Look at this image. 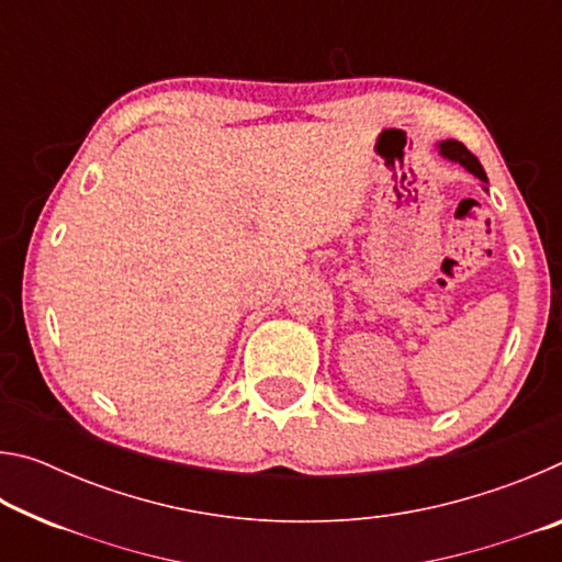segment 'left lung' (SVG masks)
<instances>
[{"label": "left lung", "mask_w": 562, "mask_h": 562, "mask_svg": "<svg viewBox=\"0 0 562 562\" xmlns=\"http://www.w3.org/2000/svg\"><path fill=\"white\" fill-rule=\"evenodd\" d=\"M436 148H439V156H443L446 160H451V164L463 166L471 176L479 178L481 183H483L481 188L488 193V176H486V170H483V166L479 164V158H475L471 150H465L463 144H459V140H453V138H446V140H439V144H436Z\"/></svg>", "instance_id": "left-lung-1"}]
</instances>
